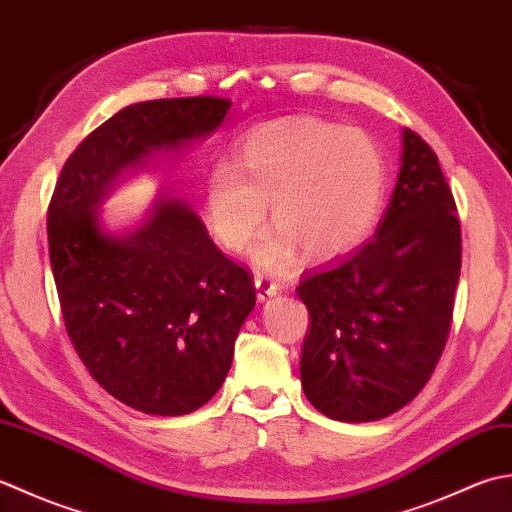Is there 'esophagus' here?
<instances>
[{
    "label": "esophagus",
    "instance_id": "1",
    "mask_svg": "<svg viewBox=\"0 0 512 512\" xmlns=\"http://www.w3.org/2000/svg\"><path fill=\"white\" fill-rule=\"evenodd\" d=\"M254 285H256V296L260 302H265L269 298H274L280 294V287L271 280L269 276H263V274H256L254 276Z\"/></svg>",
    "mask_w": 512,
    "mask_h": 512
}]
</instances>
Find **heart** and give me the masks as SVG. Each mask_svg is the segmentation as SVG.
I'll return each instance as SVG.
<instances>
[{"label":"heart","mask_w":512,"mask_h":512,"mask_svg":"<svg viewBox=\"0 0 512 512\" xmlns=\"http://www.w3.org/2000/svg\"><path fill=\"white\" fill-rule=\"evenodd\" d=\"M387 192V161L364 130L300 117L271 121L238 143L236 165L205 179V214L218 243L241 249L265 223H278L254 249L263 265H287L300 249L314 260L353 252L373 234Z\"/></svg>","instance_id":"b5f03b06"}]
</instances>
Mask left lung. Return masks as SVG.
Listing matches in <instances>:
<instances>
[{
    "mask_svg": "<svg viewBox=\"0 0 512 512\" xmlns=\"http://www.w3.org/2000/svg\"><path fill=\"white\" fill-rule=\"evenodd\" d=\"M462 267L457 205L437 154L402 132V168L375 236L302 278L311 325L302 342L307 400L331 420L373 422L429 382L453 322Z\"/></svg>",
    "mask_w": 512,
    "mask_h": 512,
    "instance_id": "1",
    "label": "left lung"
}]
</instances>
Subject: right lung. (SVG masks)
Returning <instances> with one entry per match:
<instances>
[{"instance_id":"add662e5","label":"right lung","mask_w":512,"mask_h":512,"mask_svg":"<svg viewBox=\"0 0 512 512\" xmlns=\"http://www.w3.org/2000/svg\"><path fill=\"white\" fill-rule=\"evenodd\" d=\"M229 106L183 97L119 110L68 156L48 205L50 265L72 347L103 389L150 415H185L214 398L256 291L187 203L161 196L125 236L103 232L97 205L152 152L214 132Z\"/></svg>"}]
</instances>
